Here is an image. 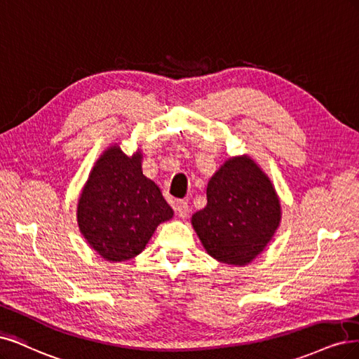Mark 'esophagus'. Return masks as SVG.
<instances>
[{"mask_svg": "<svg viewBox=\"0 0 359 359\" xmlns=\"http://www.w3.org/2000/svg\"><path fill=\"white\" fill-rule=\"evenodd\" d=\"M176 212L182 219H187L191 213V207L187 201H177L176 203Z\"/></svg>", "mask_w": 359, "mask_h": 359, "instance_id": "obj_1", "label": "esophagus"}]
</instances>
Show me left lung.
<instances>
[{
  "label": "left lung",
  "mask_w": 359,
  "mask_h": 359,
  "mask_svg": "<svg viewBox=\"0 0 359 359\" xmlns=\"http://www.w3.org/2000/svg\"><path fill=\"white\" fill-rule=\"evenodd\" d=\"M282 221L274 184L249 155L231 156L207 184V205L192 226L216 261L245 267L271 241Z\"/></svg>",
  "instance_id": "left-lung-1"
}]
</instances>
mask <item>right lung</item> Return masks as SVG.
<instances>
[{
	"mask_svg": "<svg viewBox=\"0 0 359 359\" xmlns=\"http://www.w3.org/2000/svg\"><path fill=\"white\" fill-rule=\"evenodd\" d=\"M142 150L125 155L109 146L79 196L77 224L88 245L110 262L142 253L159 224L175 215L158 184L142 170Z\"/></svg>",
	"mask_w": 359,
	"mask_h": 359,
	"instance_id": "right-lung-1",
	"label": "right lung"
}]
</instances>
